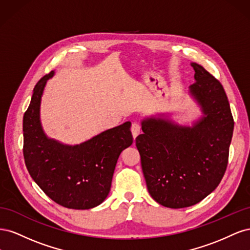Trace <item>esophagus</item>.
<instances>
[{
    "label": "esophagus",
    "mask_w": 250,
    "mask_h": 250,
    "mask_svg": "<svg viewBox=\"0 0 250 250\" xmlns=\"http://www.w3.org/2000/svg\"><path fill=\"white\" fill-rule=\"evenodd\" d=\"M140 132H141V126L139 124H137V123H133L131 125V133H132L133 139L137 138L138 135L140 134Z\"/></svg>",
    "instance_id": "34e87169"
}]
</instances>
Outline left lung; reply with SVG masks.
<instances>
[{
    "mask_svg": "<svg viewBox=\"0 0 250 250\" xmlns=\"http://www.w3.org/2000/svg\"><path fill=\"white\" fill-rule=\"evenodd\" d=\"M195 83L188 94L201 115L178 123L172 112L141 120L135 139L148 192L157 203L183 208L200 202L220 184L229 162L233 119L221 83L191 62Z\"/></svg>",
    "mask_w": 250,
    "mask_h": 250,
    "instance_id": "1",
    "label": "left lung"
}]
</instances>
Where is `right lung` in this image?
I'll use <instances>...</instances> for the list:
<instances>
[{"label": "right lung", "instance_id": "1", "mask_svg": "<svg viewBox=\"0 0 250 250\" xmlns=\"http://www.w3.org/2000/svg\"><path fill=\"white\" fill-rule=\"evenodd\" d=\"M33 89L22 120L24 157L30 175L47 196L64 208L89 209L101 204L110 191L121 152L133 142L129 121L76 145L49 138L41 121V104L47 81Z\"/></svg>", "mask_w": 250, "mask_h": 250}]
</instances>
